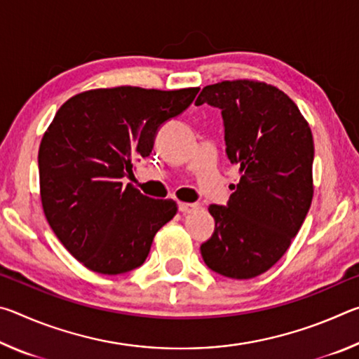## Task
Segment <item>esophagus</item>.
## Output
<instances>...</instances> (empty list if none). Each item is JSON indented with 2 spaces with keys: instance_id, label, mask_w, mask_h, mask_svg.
<instances>
[{
  "instance_id": "obj_1",
  "label": "esophagus",
  "mask_w": 359,
  "mask_h": 359,
  "mask_svg": "<svg viewBox=\"0 0 359 359\" xmlns=\"http://www.w3.org/2000/svg\"><path fill=\"white\" fill-rule=\"evenodd\" d=\"M196 209H199V204L196 203H179V210L182 214H191Z\"/></svg>"
}]
</instances>
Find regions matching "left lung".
I'll return each instance as SVG.
<instances>
[{
  "label": "left lung",
  "instance_id": "left-lung-1",
  "mask_svg": "<svg viewBox=\"0 0 359 359\" xmlns=\"http://www.w3.org/2000/svg\"><path fill=\"white\" fill-rule=\"evenodd\" d=\"M222 109L224 142L241 179L228 205L210 204L212 238L204 263L229 278L271 269L299 231L313 196V139L307 120L282 90L258 81L208 85L194 104Z\"/></svg>",
  "mask_w": 359,
  "mask_h": 359
}]
</instances>
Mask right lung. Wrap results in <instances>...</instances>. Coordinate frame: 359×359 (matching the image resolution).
Returning a JSON list of instances; mask_svg holds the SVG:
<instances>
[{
    "label": "right lung",
    "instance_id": "add662e5",
    "mask_svg": "<svg viewBox=\"0 0 359 359\" xmlns=\"http://www.w3.org/2000/svg\"><path fill=\"white\" fill-rule=\"evenodd\" d=\"M198 92L125 85L79 93L58 109L39 145L41 201L53 233L87 269H136L158 229L172 220L175 201L144 196L121 180L150 155L158 128Z\"/></svg>",
    "mask_w": 359,
    "mask_h": 359
}]
</instances>
